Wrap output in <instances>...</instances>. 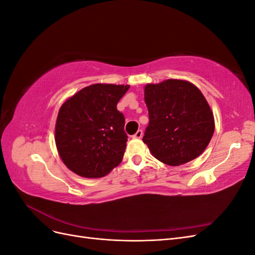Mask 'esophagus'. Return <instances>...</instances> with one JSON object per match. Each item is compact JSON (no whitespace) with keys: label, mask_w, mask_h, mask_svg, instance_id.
I'll use <instances>...</instances> for the list:
<instances>
[{"label":"esophagus","mask_w":255,"mask_h":255,"mask_svg":"<svg viewBox=\"0 0 255 255\" xmlns=\"http://www.w3.org/2000/svg\"><path fill=\"white\" fill-rule=\"evenodd\" d=\"M142 134H143V132H142V129H138L137 132L134 134V138H141L142 137Z\"/></svg>","instance_id":"esophagus-1"}]
</instances>
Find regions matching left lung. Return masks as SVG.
<instances>
[{
  "instance_id": "obj_1",
  "label": "left lung",
  "mask_w": 255,
  "mask_h": 255,
  "mask_svg": "<svg viewBox=\"0 0 255 255\" xmlns=\"http://www.w3.org/2000/svg\"><path fill=\"white\" fill-rule=\"evenodd\" d=\"M149 125L142 141L164 164L180 166L201 155L215 129L214 116L202 92L186 81L146 85Z\"/></svg>"
}]
</instances>
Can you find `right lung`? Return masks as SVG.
I'll list each match as a JSON object with an SVG mask.
<instances>
[{"label": "right lung", "instance_id": "obj_1", "mask_svg": "<svg viewBox=\"0 0 255 255\" xmlns=\"http://www.w3.org/2000/svg\"><path fill=\"white\" fill-rule=\"evenodd\" d=\"M128 85L94 84L61 105L55 142L65 165L84 177H102L117 167L126 151V119L117 110Z\"/></svg>", "mask_w": 255, "mask_h": 255}]
</instances>
